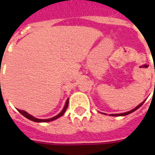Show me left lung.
Wrapping results in <instances>:
<instances>
[{
  "label": "left lung",
  "instance_id": "left-lung-1",
  "mask_svg": "<svg viewBox=\"0 0 155 155\" xmlns=\"http://www.w3.org/2000/svg\"><path fill=\"white\" fill-rule=\"evenodd\" d=\"M144 102H145V101L143 102H142V103L140 104L139 105H137V107H136V108H134V109H132V110L129 111V112H126V113H119V114H111L110 116H126V115H128V114H130V113H133V112H134L135 110H137V108H139L140 107H141V106H142V104H144Z\"/></svg>",
  "mask_w": 155,
  "mask_h": 155
}]
</instances>
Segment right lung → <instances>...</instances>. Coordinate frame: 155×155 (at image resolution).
<instances>
[{"mask_svg": "<svg viewBox=\"0 0 155 155\" xmlns=\"http://www.w3.org/2000/svg\"><path fill=\"white\" fill-rule=\"evenodd\" d=\"M68 103H69V99L67 100L65 106H64V108H63V110L61 111V113H58V115L55 116V117H54L50 118V119H38V118H35V117H33V116H31L30 114H29V113H27L26 112H25V111L20 110V109H18V110L19 111V113H21L25 117L28 118V119L30 120H33V121H35V122H48V121H52V120H55V119H57V118L60 117L61 116H63V114H64V113H65V111L67 110V108H68Z\"/></svg>", "mask_w": 155, "mask_h": 155, "instance_id": "right-lung-1", "label": "right lung"}]
</instances>
